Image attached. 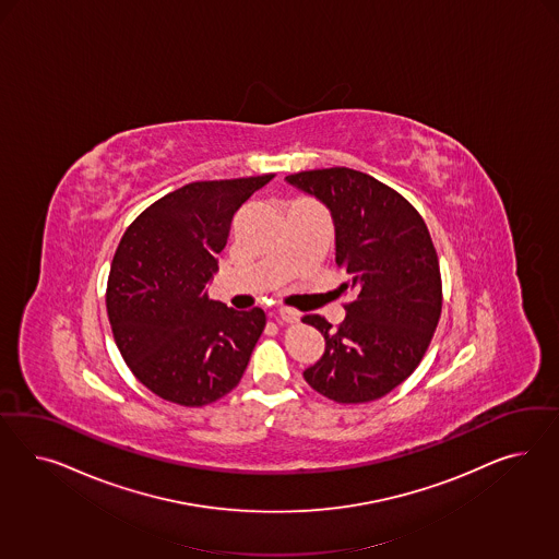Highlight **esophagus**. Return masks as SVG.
Instances as JSON below:
<instances>
[{"label":"esophagus","mask_w":559,"mask_h":559,"mask_svg":"<svg viewBox=\"0 0 559 559\" xmlns=\"http://www.w3.org/2000/svg\"><path fill=\"white\" fill-rule=\"evenodd\" d=\"M278 318H281L283 322L295 323L301 320V313H299L297 309H293V307H281V309H278Z\"/></svg>","instance_id":"esophagus-1"}]
</instances>
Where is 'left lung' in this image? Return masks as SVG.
I'll return each mask as SVG.
<instances>
[{"mask_svg": "<svg viewBox=\"0 0 559 559\" xmlns=\"http://www.w3.org/2000/svg\"><path fill=\"white\" fill-rule=\"evenodd\" d=\"M285 180L330 209L336 264L348 274L340 290L353 293L338 328L305 316L325 340L305 381L336 404L379 400L420 365L439 323V255L428 227L400 192L356 169H309Z\"/></svg>", "mask_w": 559, "mask_h": 559, "instance_id": "1", "label": "left lung"}]
</instances>
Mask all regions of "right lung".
<instances>
[{"label": "right lung", "instance_id": "obj_1", "mask_svg": "<svg viewBox=\"0 0 559 559\" xmlns=\"http://www.w3.org/2000/svg\"><path fill=\"white\" fill-rule=\"evenodd\" d=\"M274 174L192 182L155 201L120 239L106 309L120 355L155 395L199 407L236 388L266 316L206 297L237 209Z\"/></svg>", "mask_w": 559, "mask_h": 559}]
</instances>
